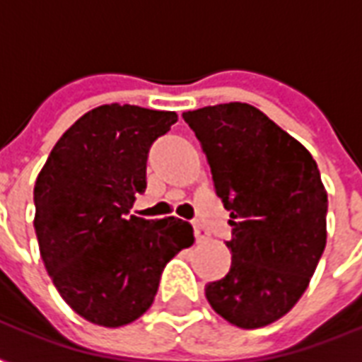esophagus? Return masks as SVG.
Listing matches in <instances>:
<instances>
[{
  "mask_svg": "<svg viewBox=\"0 0 362 362\" xmlns=\"http://www.w3.org/2000/svg\"><path fill=\"white\" fill-rule=\"evenodd\" d=\"M194 235H196L197 243H205V240L209 238V230H207L204 225H199V223H194Z\"/></svg>",
  "mask_w": 362,
  "mask_h": 362,
  "instance_id": "34e87169",
  "label": "esophagus"
}]
</instances>
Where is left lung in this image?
Wrapping results in <instances>:
<instances>
[{"instance_id": "left-lung-1", "label": "left lung", "mask_w": 362, "mask_h": 362, "mask_svg": "<svg viewBox=\"0 0 362 362\" xmlns=\"http://www.w3.org/2000/svg\"><path fill=\"white\" fill-rule=\"evenodd\" d=\"M182 118L202 143L233 227L230 269L205 285V296L233 326H267L298 303L326 248L318 165L250 104L205 106Z\"/></svg>"}]
</instances>
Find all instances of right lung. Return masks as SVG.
Here are the masks:
<instances>
[{
  "instance_id": "obj_1",
  "label": "right lung",
  "mask_w": 362,
  "mask_h": 362,
  "mask_svg": "<svg viewBox=\"0 0 362 362\" xmlns=\"http://www.w3.org/2000/svg\"><path fill=\"white\" fill-rule=\"evenodd\" d=\"M176 119V112L103 104L59 137L36 178L44 267L62 298L96 326H126L149 310L166 264L194 244L186 221L127 215L147 188L151 145Z\"/></svg>"
}]
</instances>
